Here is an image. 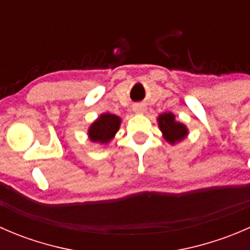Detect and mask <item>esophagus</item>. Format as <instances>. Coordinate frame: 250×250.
<instances>
[{"label": "esophagus", "instance_id": "1", "mask_svg": "<svg viewBox=\"0 0 250 250\" xmlns=\"http://www.w3.org/2000/svg\"><path fill=\"white\" fill-rule=\"evenodd\" d=\"M133 111H134L135 113H144V111H145V106L141 104H137L133 106Z\"/></svg>", "mask_w": 250, "mask_h": 250}]
</instances>
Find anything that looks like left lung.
<instances>
[{"label": "left lung", "instance_id": "8db88e82", "mask_svg": "<svg viewBox=\"0 0 250 250\" xmlns=\"http://www.w3.org/2000/svg\"><path fill=\"white\" fill-rule=\"evenodd\" d=\"M157 122L163 138L170 145H175L188 137V127L184 123L176 121L175 115L172 112H165L158 115Z\"/></svg>", "mask_w": 250, "mask_h": 250}]
</instances>
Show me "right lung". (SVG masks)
I'll return each instance as SVG.
<instances>
[{
  "label": "right lung",
  "mask_w": 250,
  "mask_h": 250,
  "mask_svg": "<svg viewBox=\"0 0 250 250\" xmlns=\"http://www.w3.org/2000/svg\"><path fill=\"white\" fill-rule=\"evenodd\" d=\"M122 120L112 113H102L88 128V139L99 145H107L120 129Z\"/></svg>",
  "instance_id": "right-lung-1"
}]
</instances>
